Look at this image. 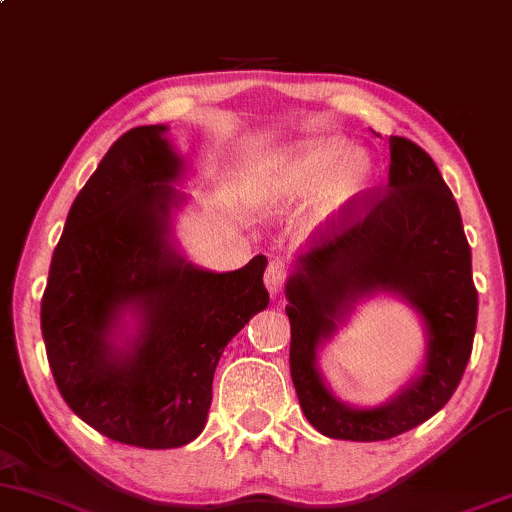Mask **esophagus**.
I'll return each instance as SVG.
<instances>
[{"mask_svg": "<svg viewBox=\"0 0 512 512\" xmlns=\"http://www.w3.org/2000/svg\"><path fill=\"white\" fill-rule=\"evenodd\" d=\"M286 281V264L281 260H272L267 264V272H264V286L272 296H279L281 289H284Z\"/></svg>", "mask_w": 512, "mask_h": 512, "instance_id": "obj_1", "label": "esophagus"}]
</instances>
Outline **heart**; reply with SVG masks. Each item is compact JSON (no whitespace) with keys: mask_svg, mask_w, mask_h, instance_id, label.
<instances>
[{"mask_svg":"<svg viewBox=\"0 0 512 512\" xmlns=\"http://www.w3.org/2000/svg\"><path fill=\"white\" fill-rule=\"evenodd\" d=\"M375 166L363 149L337 134H315L257 163L250 202L264 219H284L310 199L305 228L320 231L368 195Z\"/></svg>","mask_w":512,"mask_h":512,"instance_id":"obj_1","label":"heart"}]
</instances>
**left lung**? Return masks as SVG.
<instances>
[{"mask_svg":"<svg viewBox=\"0 0 512 512\" xmlns=\"http://www.w3.org/2000/svg\"><path fill=\"white\" fill-rule=\"evenodd\" d=\"M291 378L305 419L337 440H387L411 431L448 404L460 385L474 330L477 289L462 216L433 158L404 137H390L383 197L325 243L296 257L286 279ZM402 300L427 337L420 370L385 403L351 405L331 392L319 351L361 302Z\"/></svg>","mask_w":512,"mask_h":512,"instance_id":"obj_1","label":"left lung"}]
</instances>
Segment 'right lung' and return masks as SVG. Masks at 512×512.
<instances>
[{
  "label": "right lung",
  "mask_w": 512,
  "mask_h": 512,
  "mask_svg": "<svg viewBox=\"0 0 512 512\" xmlns=\"http://www.w3.org/2000/svg\"><path fill=\"white\" fill-rule=\"evenodd\" d=\"M187 173L166 125L122 134L69 209L40 305L69 409L105 438L149 450L204 431L223 349L269 305L264 255L214 272L180 250Z\"/></svg>",
  "instance_id": "1"
}]
</instances>
